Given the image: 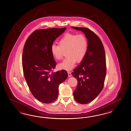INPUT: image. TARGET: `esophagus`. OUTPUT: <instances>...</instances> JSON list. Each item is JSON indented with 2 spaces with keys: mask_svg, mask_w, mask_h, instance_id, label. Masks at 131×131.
Returning <instances> with one entry per match:
<instances>
[{
  "mask_svg": "<svg viewBox=\"0 0 131 131\" xmlns=\"http://www.w3.org/2000/svg\"><path fill=\"white\" fill-rule=\"evenodd\" d=\"M68 76H69V77H71V76H72L71 73L70 71H68Z\"/></svg>",
  "mask_w": 131,
  "mask_h": 131,
  "instance_id": "34e87169",
  "label": "esophagus"
}]
</instances>
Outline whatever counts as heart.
I'll return each mask as SVG.
<instances>
[{"instance_id":"obj_1","label":"heart","mask_w":131,"mask_h":131,"mask_svg":"<svg viewBox=\"0 0 131 131\" xmlns=\"http://www.w3.org/2000/svg\"><path fill=\"white\" fill-rule=\"evenodd\" d=\"M88 50V40L83 34L67 33L60 39L59 45L52 44L50 51L57 60H61L66 52L67 57L59 64L60 69L71 70L76 62L84 60Z\"/></svg>"}]
</instances>
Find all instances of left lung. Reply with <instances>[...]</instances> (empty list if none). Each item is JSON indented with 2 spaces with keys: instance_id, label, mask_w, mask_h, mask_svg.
I'll use <instances>...</instances> for the list:
<instances>
[{
  "instance_id": "obj_1",
  "label": "left lung",
  "mask_w": 131,
  "mask_h": 131,
  "mask_svg": "<svg viewBox=\"0 0 131 131\" xmlns=\"http://www.w3.org/2000/svg\"><path fill=\"white\" fill-rule=\"evenodd\" d=\"M72 28L81 30L88 40V50L85 58L71 73L78 81L73 92L75 100L84 104L95 99L103 88L106 74L105 50L101 39L91 29Z\"/></svg>"
}]
</instances>
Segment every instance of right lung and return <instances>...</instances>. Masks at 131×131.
I'll return each mask as SVG.
<instances>
[{"label":"right lung","instance_id":"1","mask_svg":"<svg viewBox=\"0 0 131 131\" xmlns=\"http://www.w3.org/2000/svg\"><path fill=\"white\" fill-rule=\"evenodd\" d=\"M66 28L37 29L28 37L22 53V67L32 95L39 102L50 103L59 94V87L68 77L65 70L53 72L56 65L50 48Z\"/></svg>","mask_w":131,"mask_h":131}]
</instances>
